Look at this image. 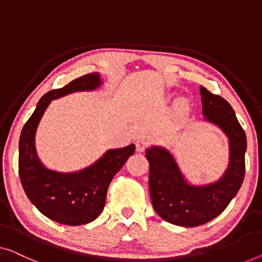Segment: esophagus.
<instances>
[{
  "label": "esophagus",
  "instance_id": "34e87169",
  "mask_svg": "<svg viewBox=\"0 0 262 262\" xmlns=\"http://www.w3.org/2000/svg\"><path fill=\"white\" fill-rule=\"evenodd\" d=\"M147 145H149V140L145 137H140L137 142H136V149H137L138 152H143V151L147 147Z\"/></svg>",
  "mask_w": 262,
  "mask_h": 262
}]
</instances>
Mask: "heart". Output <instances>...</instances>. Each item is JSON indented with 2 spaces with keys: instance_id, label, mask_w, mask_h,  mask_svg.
I'll list each match as a JSON object with an SVG mask.
<instances>
[{
  "instance_id": "heart-1",
  "label": "heart",
  "mask_w": 262,
  "mask_h": 262,
  "mask_svg": "<svg viewBox=\"0 0 262 262\" xmlns=\"http://www.w3.org/2000/svg\"><path fill=\"white\" fill-rule=\"evenodd\" d=\"M187 107H188L187 100H183V99L178 100V103H177V110H180V111H184V110L187 108Z\"/></svg>"
}]
</instances>
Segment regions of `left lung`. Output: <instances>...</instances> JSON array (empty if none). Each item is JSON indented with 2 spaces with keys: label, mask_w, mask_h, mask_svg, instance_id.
<instances>
[{
  "label": "left lung",
  "mask_w": 262,
  "mask_h": 262,
  "mask_svg": "<svg viewBox=\"0 0 262 262\" xmlns=\"http://www.w3.org/2000/svg\"><path fill=\"white\" fill-rule=\"evenodd\" d=\"M202 113L229 140V165L217 182L191 185L184 180L172 155L164 147L146 149L149 188L154 209L166 222L182 227L204 225L219 216L237 194L245 178L247 138L228 101L201 86Z\"/></svg>",
  "instance_id": "left-lung-1"
}]
</instances>
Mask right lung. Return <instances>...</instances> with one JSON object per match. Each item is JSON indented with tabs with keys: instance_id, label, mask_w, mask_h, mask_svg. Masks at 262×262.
Listing matches in <instances>:
<instances>
[{
	"instance_id": "right-lung-1",
	"label": "right lung",
	"mask_w": 262,
	"mask_h": 262,
	"mask_svg": "<svg viewBox=\"0 0 262 262\" xmlns=\"http://www.w3.org/2000/svg\"><path fill=\"white\" fill-rule=\"evenodd\" d=\"M101 85L98 73L74 79L62 89L49 91L39 100L25 124L18 142V175L26 195L48 219L67 226H80L96 220L104 209L106 192L113 176L134 155L135 145L108 150L89 168L77 172H58L45 168L37 158L34 137L41 117L53 99Z\"/></svg>"
}]
</instances>
